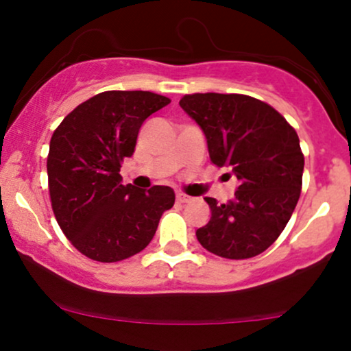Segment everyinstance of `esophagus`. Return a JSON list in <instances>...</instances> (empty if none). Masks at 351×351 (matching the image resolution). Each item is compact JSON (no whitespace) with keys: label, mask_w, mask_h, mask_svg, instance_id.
<instances>
[{"label":"esophagus","mask_w":351,"mask_h":351,"mask_svg":"<svg viewBox=\"0 0 351 351\" xmlns=\"http://www.w3.org/2000/svg\"><path fill=\"white\" fill-rule=\"evenodd\" d=\"M189 199H191V196L184 195V193H181V191L176 193V201H178V203H188Z\"/></svg>","instance_id":"obj_1"}]
</instances>
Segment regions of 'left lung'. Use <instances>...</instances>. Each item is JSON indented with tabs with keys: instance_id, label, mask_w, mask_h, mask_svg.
I'll return each instance as SVG.
<instances>
[{
	"instance_id": "obj_1",
	"label": "left lung",
	"mask_w": 351,
	"mask_h": 351,
	"mask_svg": "<svg viewBox=\"0 0 351 351\" xmlns=\"http://www.w3.org/2000/svg\"><path fill=\"white\" fill-rule=\"evenodd\" d=\"M180 106L199 125L209 158L239 180L234 198H204L211 219L196 231L199 244L226 259L264 252L287 226L299 201L304 153L299 135L276 108L243 94H189Z\"/></svg>"
}]
</instances>
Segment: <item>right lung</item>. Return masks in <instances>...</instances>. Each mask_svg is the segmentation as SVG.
<instances>
[{"label":"right lung","instance_id":"1","mask_svg":"<svg viewBox=\"0 0 351 351\" xmlns=\"http://www.w3.org/2000/svg\"><path fill=\"white\" fill-rule=\"evenodd\" d=\"M170 104L147 90L100 92L54 130L47 155L52 211L71 244L99 263L143 251L160 217L175 204L170 186L122 184L120 168L134 155L142 123Z\"/></svg>","mask_w":351,"mask_h":351}]
</instances>
